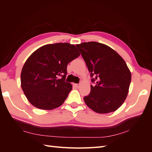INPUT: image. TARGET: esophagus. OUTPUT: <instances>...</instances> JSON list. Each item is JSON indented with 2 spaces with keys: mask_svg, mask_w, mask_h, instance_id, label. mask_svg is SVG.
Segmentation results:
<instances>
[{
  "mask_svg": "<svg viewBox=\"0 0 152 152\" xmlns=\"http://www.w3.org/2000/svg\"><path fill=\"white\" fill-rule=\"evenodd\" d=\"M75 86L77 87V88H79V87L80 86V84H75Z\"/></svg>",
  "mask_w": 152,
  "mask_h": 152,
  "instance_id": "1",
  "label": "esophagus"
}]
</instances>
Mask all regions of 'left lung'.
<instances>
[{"mask_svg":"<svg viewBox=\"0 0 152 152\" xmlns=\"http://www.w3.org/2000/svg\"><path fill=\"white\" fill-rule=\"evenodd\" d=\"M91 72V92L85 96L86 105L98 113L113 112L121 107L129 93L131 73L115 50L97 42L77 44Z\"/></svg>","mask_w":152,"mask_h":152,"instance_id":"8db88e82","label":"left lung"}]
</instances>
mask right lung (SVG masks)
I'll use <instances>...</instances> for the list:
<instances>
[{
  "label": "right lung",
  "instance_id": "add662e5",
  "mask_svg": "<svg viewBox=\"0 0 152 152\" xmlns=\"http://www.w3.org/2000/svg\"><path fill=\"white\" fill-rule=\"evenodd\" d=\"M80 54L75 45L65 42L43 45L30 55L22 68L21 86L34 107L51 110L64 103L72 89L65 80L67 65Z\"/></svg>",
  "mask_w": 152,
  "mask_h": 152
}]
</instances>
